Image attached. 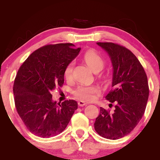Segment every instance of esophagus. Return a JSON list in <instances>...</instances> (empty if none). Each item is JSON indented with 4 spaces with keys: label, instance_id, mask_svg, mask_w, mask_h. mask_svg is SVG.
<instances>
[{
    "label": "esophagus",
    "instance_id": "1",
    "mask_svg": "<svg viewBox=\"0 0 160 160\" xmlns=\"http://www.w3.org/2000/svg\"><path fill=\"white\" fill-rule=\"evenodd\" d=\"M78 106H79V107H84V106L86 105L87 103H85L84 101H79L78 102Z\"/></svg>",
    "mask_w": 160,
    "mask_h": 160
}]
</instances>
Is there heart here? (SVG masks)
Instances as JSON below:
<instances>
[{"instance_id":"1","label":"heart","mask_w":160,"mask_h":160,"mask_svg":"<svg viewBox=\"0 0 160 160\" xmlns=\"http://www.w3.org/2000/svg\"><path fill=\"white\" fill-rule=\"evenodd\" d=\"M86 65L92 70L95 73L99 72L105 65V61L100 54L94 50H89L84 53L83 57ZM72 64L70 63L65 70V77L67 80H70L72 78ZM99 77L103 78V75H99ZM99 92V89L95 86H80L73 91V95L76 98L81 101H91L94 100L95 94Z\"/></svg>"}]
</instances>
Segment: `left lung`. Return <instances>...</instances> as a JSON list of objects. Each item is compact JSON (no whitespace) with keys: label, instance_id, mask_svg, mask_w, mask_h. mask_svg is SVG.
Instances as JSON below:
<instances>
[{"label":"left lung","instance_id":"left-lung-1","mask_svg":"<svg viewBox=\"0 0 160 160\" xmlns=\"http://www.w3.org/2000/svg\"><path fill=\"white\" fill-rule=\"evenodd\" d=\"M97 45L112 64V90L106 99L115 105L112 113L100 107L94 128L103 138L117 140L129 134L143 115L149 95L148 78L140 61L126 48L112 42Z\"/></svg>","mask_w":160,"mask_h":160}]
</instances>
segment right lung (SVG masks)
<instances>
[{
    "mask_svg": "<svg viewBox=\"0 0 160 160\" xmlns=\"http://www.w3.org/2000/svg\"><path fill=\"white\" fill-rule=\"evenodd\" d=\"M80 50L72 43L45 45L34 51L18 70L13 86L14 103L34 135L48 138L62 133L78 109L74 100L53 101L51 92L64 84L65 68Z\"/></svg>",
    "mask_w": 160,
    "mask_h": 160,
    "instance_id": "right-lung-1",
    "label": "right lung"
}]
</instances>
